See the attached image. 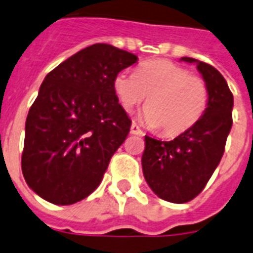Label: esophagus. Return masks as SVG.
Masks as SVG:
<instances>
[{
  "label": "esophagus",
  "instance_id": "1",
  "mask_svg": "<svg viewBox=\"0 0 253 253\" xmlns=\"http://www.w3.org/2000/svg\"><path fill=\"white\" fill-rule=\"evenodd\" d=\"M130 133H132V134H138V136H142V134H144V132L141 130L140 126L137 124H132V126H130Z\"/></svg>",
  "mask_w": 253,
  "mask_h": 253
}]
</instances>
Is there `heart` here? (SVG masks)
I'll return each mask as SVG.
<instances>
[{
  "mask_svg": "<svg viewBox=\"0 0 253 253\" xmlns=\"http://www.w3.org/2000/svg\"><path fill=\"white\" fill-rule=\"evenodd\" d=\"M113 89L121 107L130 112L146 99L141 115L145 124L165 136H178L201 120L209 104V87L199 75L169 60H150L134 75L119 74Z\"/></svg>",
  "mask_w": 253,
  "mask_h": 253,
  "instance_id": "obj_1",
  "label": "heart"
}]
</instances>
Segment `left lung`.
<instances>
[{"label":"left lung","mask_w":253,"mask_h":253,"mask_svg":"<svg viewBox=\"0 0 253 253\" xmlns=\"http://www.w3.org/2000/svg\"><path fill=\"white\" fill-rule=\"evenodd\" d=\"M181 60L197 63L198 71L207 83L206 112L193 128L171 141L145 136L141 160L150 189L171 203L190 202L205 189L224 153L234 107L232 92L216 68L187 56Z\"/></svg>","instance_id":"left-lung-1"}]
</instances>
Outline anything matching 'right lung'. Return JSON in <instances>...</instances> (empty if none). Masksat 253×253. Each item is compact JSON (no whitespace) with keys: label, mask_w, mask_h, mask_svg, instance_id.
<instances>
[{"label":"right lung","mask_w":253,"mask_h":253,"mask_svg":"<svg viewBox=\"0 0 253 253\" xmlns=\"http://www.w3.org/2000/svg\"><path fill=\"white\" fill-rule=\"evenodd\" d=\"M137 60L95 43L47 74L27 115L22 153L25 181L39 197L72 205L100 185L132 125L113 82Z\"/></svg>","instance_id":"1"}]
</instances>
